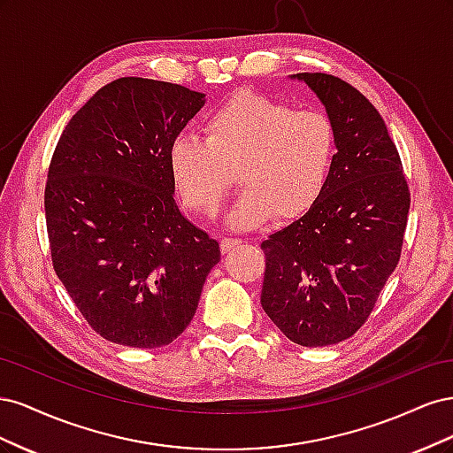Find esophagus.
I'll use <instances>...</instances> for the list:
<instances>
[{
	"label": "esophagus",
	"instance_id": "34e87169",
	"mask_svg": "<svg viewBox=\"0 0 453 453\" xmlns=\"http://www.w3.org/2000/svg\"><path fill=\"white\" fill-rule=\"evenodd\" d=\"M238 245H242L240 238H223L221 240V251L223 253H230L232 250H236Z\"/></svg>",
	"mask_w": 453,
	"mask_h": 453
}]
</instances>
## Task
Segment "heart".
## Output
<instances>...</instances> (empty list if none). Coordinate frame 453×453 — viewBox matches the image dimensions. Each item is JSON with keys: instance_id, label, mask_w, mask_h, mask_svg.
Segmentation results:
<instances>
[{"instance_id": "b5f03b06", "label": "heart", "mask_w": 453, "mask_h": 453, "mask_svg": "<svg viewBox=\"0 0 453 453\" xmlns=\"http://www.w3.org/2000/svg\"><path fill=\"white\" fill-rule=\"evenodd\" d=\"M203 132L205 138L173 140L172 180L190 211L213 217L238 172L245 188L228 215L232 228L306 215L323 195L338 150L334 122L321 109H293L257 92L232 96Z\"/></svg>"}]
</instances>
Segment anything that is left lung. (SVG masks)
<instances>
[{
	"instance_id": "8db88e82",
	"label": "left lung",
	"mask_w": 453,
	"mask_h": 453,
	"mask_svg": "<svg viewBox=\"0 0 453 453\" xmlns=\"http://www.w3.org/2000/svg\"><path fill=\"white\" fill-rule=\"evenodd\" d=\"M318 94L338 135L333 173L313 208L260 243L263 304L298 346L353 336L399 265L410 190L386 122L340 77L296 73Z\"/></svg>"
}]
</instances>
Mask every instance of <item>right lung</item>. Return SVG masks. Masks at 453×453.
I'll list each match as a JSON object with an SVG mask.
<instances>
[{
  "label": "right lung",
  "instance_id": "obj_1",
  "mask_svg": "<svg viewBox=\"0 0 453 453\" xmlns=\"http://www.w3.org/2000/svg\"><path fill=\"white\" fill-rule=\"evenodd\" d=\"M203 94L120 77L67 122L45 187L52 266L96 333L160 348L195 318L219 243L173 200L170 147Z\"/></svg>",
  "mask_w": 453,
  "mask_h": 453
}]
</instances>
